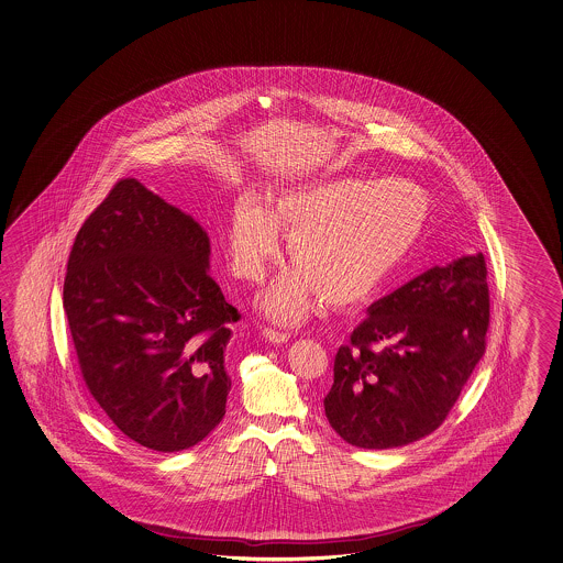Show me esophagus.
<instances>
[{
	"label": "esophagus",
	"instance_id": "34e87169",
	"mask_svg": "<svg viewBox=\"0 0 563 563\" xmlns=\"http://www.w3.org/2000/svg\"><path fill=\"white\" fill-rule=\"evenodd\" d=\"M262 338H264L266 342L276 343V345L288 342V335L285 331L273 330V328H264V330H262Z\"/></svg>",
	"mask_w": 563,
	"mask_h": 563
}]
</instances>
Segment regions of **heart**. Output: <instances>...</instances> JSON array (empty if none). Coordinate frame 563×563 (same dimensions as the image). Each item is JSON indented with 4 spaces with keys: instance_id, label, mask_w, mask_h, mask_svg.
<instances>
[{
    "instance_id": "1",
    "label": "heart",
    "mask_w": 563,
    "mask_h": 563,
    "mask_svg": "<svg viewBox=\"0 0 563 563\" xmlns=\"http://www.w3.org/2000/svg\"><path fill=\"white\" fill-rule=\"evenodd\" d=\"M429 199L409 179L313 180L287 187L271 209L256 195L233 203L228 252L233 275L261 283L280 256V230L290 235L299 268L278 276L261 309L280 323H297L317 292L331 305L371 297L407 256L423 230Z\"/></svg>"
}]
</instances>
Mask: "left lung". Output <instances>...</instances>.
I'll use <instances>...</instances> for the list:
<instances>
[{
  "instance_id": "1",
  "label": "left lung",
  "mask_w": 563,
  "mask_h": 563,
  "mask_svg": "<svg viewBox=\"0 0 563 563\" xmlns=\"http://www.w3.org/2000/svg\"><path fill=\"white\" fill-rule=\"evenodd\" d=\"M488 317L482 252L433 266L372 302L333 364L323 407L335 433L364 450L433 433L484 356Z\"/></svg>"
}]
</instances>
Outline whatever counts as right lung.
Masks as SVG:
<instances>
[{
    "mask_svg": "<svg viewBox=\"0 0 563 563\" xmlns=\"http://www.w3.org/2000/svg\"><path fill=\"white\" fill-rule=\"evenodd\" d=\"M199 221L140 180H120L82 223L63 305L82 378L124 435L183 452L225 415L238 309L209 276Z\"/></svg>",
    "mask_w": 563,
    "mask_h": 563,
    "instance_id": "1",
    "label": "right lung"
}]
</instances>
